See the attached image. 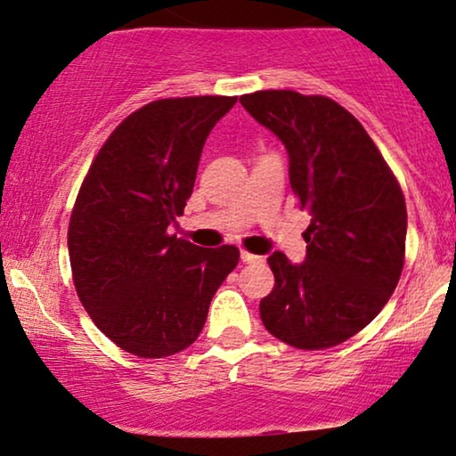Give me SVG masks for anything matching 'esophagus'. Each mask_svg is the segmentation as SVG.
<instances>
[{
    "mask_svg": "<svg viewBox=\"0 0 456 456\" xmlns=\"http://www.w3.org/2000/svg\"><path fill=\"white\" fill-rule=\"evenodd\" d=\"M241 263H246V265H254V263H263V256H258V254H252V252H246V250H241Z\"/></svg>",
    "mask_w": 456,
    "mask_h": 456,
    "instance_id": "34e87169",
    "label": "esophagus"
}]
</instances>
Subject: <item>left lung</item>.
<instances>
[{
    "instance_id": "obj_1",
    "label": "left lung",
    "mask_w": 456,
    "mask_h": 456,
    "mask_svg": "<svg viewBox=\"0 0 456 456\" xmlns=\"http://www.w3.org/2000/svg\"><path fill=\"white\" fill-rule=\"evenodd\" d=\"M240 102L285 145L291 190L311 212L305 263L269 256L275 288L260 319L294 348H331L371 323L396 289L404 196L362 125L330 97L273 89Z\"/></svg>"
}]
</instances>
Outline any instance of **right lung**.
I'll use <instances>...</instances> for the list:
<instances>
[{
	"label": "right lung",
	"mask_w": 456,
	"mask_h": 456,
	"mask_svg": "<svg viewBox=\"0 0 456 456\" xmlns=\"http://www.w3.org/2000/svg\"><path fill=\"white\" fill-rule=\"evenodd\" d=\"M238 97L158 100L126 117L97 151L69 224L78 298L114 344L162 359L196 342L235 246L198 248L168 233L193 191L212 126Z\"/></svg>",
	"instance_id": "right-lung-1"
}]
</instances>
